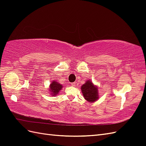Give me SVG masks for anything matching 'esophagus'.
<instances>
[{
    "label": "esophagus",
    "instance_id": "esophagus-1",
    "mask_svg": "<svg viewBox=\"0 0 146 146\" xmlns=\"http://www.w3.org/2000/svg\"><path fill=\"white\" fill-rule=\"evenodd\" d=\"M76 83H75V82H74V83H70V85H71V86H76Z\"/></svg>",
    "mask_w": 146,
    "mask_h": 146
}]
</instances>
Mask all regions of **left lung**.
I'll list each match as a JSON object with an SVG mask.
<instances>
[{"label": "left lung", "mask_w": 146, "mask_h": 146, "mask_svg": "<svg viewBox=\"0 0 146 146\" xmlns=\"http://www.w3.org/2000/svg\"><path fill=\"white\" fill-rule=\"evenodd\" d=\"M81 90L84 98L90 102H94L99 98L98 89L91 81H87L82 86Z\"/></svg>", "instance_id": "1"}]
</instances>
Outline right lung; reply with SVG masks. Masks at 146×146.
<instances>
[{
	"instance_id": "right-lung-1",
	"label": "right lung",
	"mask_w": 146,
	"mask_h": 146,
	"mask_svg": "<svg viewBox=\"0 0 146 146\" xmlns=\"http://www.w3.org/2000/svg\"><path fill=\"white\" fill-rule=\"evenodd\" d=\"M61 88H62V85H60V83H57L56 82L54 81L51 83L49 89L52 92L51 94H52L53 96H55L58 94V92L61 90Z\"/></svg>"
}]
</instances>
